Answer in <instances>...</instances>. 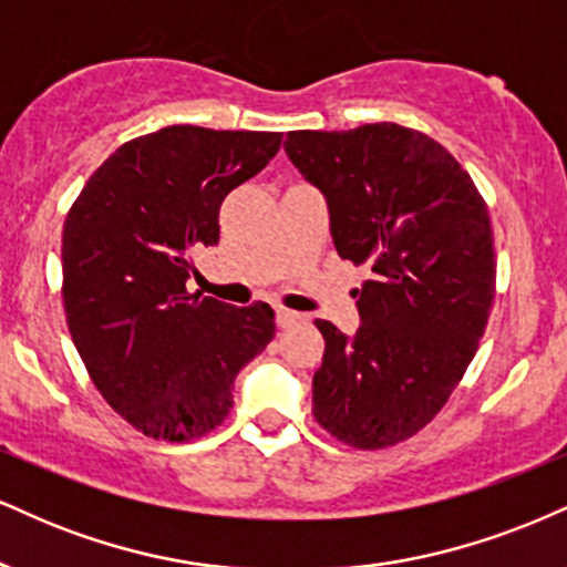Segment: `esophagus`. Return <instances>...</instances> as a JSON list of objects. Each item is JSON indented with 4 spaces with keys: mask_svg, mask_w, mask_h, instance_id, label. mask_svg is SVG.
<instances>
[{
    "mask_svg": "<svg viewBox=\"0 0 567 567\" xmlns=\"http://www.w3.org/2000/svg\"><path fill=\"white\" fill-rule=\"evenodd\" d=\"M299 321H302V316H299V312L289 310V308H276V323L281 326V329H286V326H291V323H299Z\"/></svg>",
    "mask_w": 567,
    "mask_h": 567,
    "instance_id": "34e87169",
    "label": "esophagus"
}]
</instances>
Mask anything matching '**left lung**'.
Segmentation results:
<instances>
[{
    "label": "left lung",
    "mask_w": 567,
    "mask_h": 567,
    "mask_svg": "<svg viewBox=\"0 0 567 567\" xmlns=\"http://www.w3.org/2000/svg\"><path fill=\"white\" fill-rule=\"evenodd\" d=\"M284 148L323 190L339 257L371 270L355 337L316 321L312 416L350 449H390L437 416L481 344L496 295L488 206L437 140L401 124L299 130Z\"/></svg>",
    "instance_id": "left-lung-1"
}]
</instances>
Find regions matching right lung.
I'll return each mask as SVG.
<instances>
[{
    "label": "right lung",
    "instance_id": "obj_1",
    "mask_svg": "<svg viewBox=\"0 0 567 567\" xmlns=\"http://www.w3.org/2000/svg\"><path fill=\"white\" fill-rule=\"evenodd\" d=\"M281 132L175 124L124 143L63 223V308L105 403L145 437L188 443L233 409V379L276 334L268 302L190 295L219 206L281 148Z\"/></svg>",
    "mask_w": 567,
    "mask_h": 567
}]
</instances>
